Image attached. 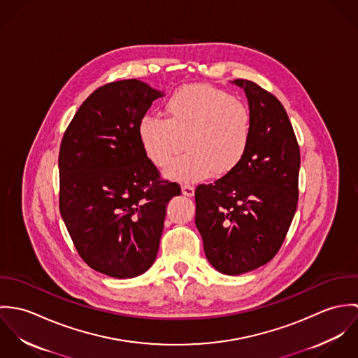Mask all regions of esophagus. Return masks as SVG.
I'll return each mask as SVG.
<instances>
[{
	"instance_id": "34e87169",
	"label": "esophagus",
	"mask_w": 358,
	"mask_h": 358,
	"mask_svg": "<svg viewBox=\"0 0 358 358\" xmlns=\"http://www.w3.org/2000/svg\"><path fill=\"white\" fill-rule=\"evenodd\" d=\"M182 193L187 197H193L194 196V187L190 185H183L182 186Z\"/></svg>"
}]
</instances>
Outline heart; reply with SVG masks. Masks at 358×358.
I'll return each mask as SVG.
<instances>
[{"mask_svg":"<svg viewBox=\"0 0 358 358\" xmlns=\"http://www.w3.org/2000/svg\"><path fill=\"white\" fill-rule=\"evenodd\" d=\"M166 118L146 114L138 135L146 157L179 182H199L213 172L234 171L250 150L254 120L248 104L229 92L204 84L175 90L165 101Z\"/></svg>","mask_w":358,"mask_h":358,"instance_id":"heart-1","label":"heart"}]
</instances>
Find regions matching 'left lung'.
I'll use <instances>...</instances> for the list:
<instances>
[{"label": "left lung", "instance_id": "left-lung-1", "mask_svg": "<svg viewBox=\"0 0 358 358\" xmlns=\"http://www.w3.org/2000/svg\"><path fill=\"white\" fill-rule=\"evenodd\" d=\"M252 113L250 150L230 173L196 189V226L209 263L229 275L270 262L281 248L299 196V145L281 102L248 80Z\"/></svg>", "mask_w": 358, "mask_h": 358}]
</instances>
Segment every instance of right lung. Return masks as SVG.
<instances>
[{"label": "right lung", "mask_w": 358, "mask_h": 358, "mask_svg": "<svg viewBox=\"0 0 358 358\" xmlns=\"http://www.w3.org/2000/svg\"><path fill=\"white\" fill-rule=\"evenodd\" d=\"M162 96L139 80L94 91L69 124L59 150V209L81 259L114 278L150 268L176 182L161 179L138 135Z\"/></svg>", "instance_id": "add662e5"}]
</instances>
